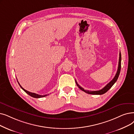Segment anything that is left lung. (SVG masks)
Wrapping results in <instances>:
<instances>
[{"instance_id":"left-lung-1","label":"left lung","mask_w":134,"mask_h":134,"mask_svg":"<svg viewBox=\"0 0 134 134\" xmlns=\"http://www.w3.org/2000/svg\"><path fill=\"white\" fill-rule=\"evenodd\" d=\"M121 54L120 52L119 53V63H118V70L117 72V73L115 74V75L114 76V78L110 81V82L107 84L104 87L103 89H102L101 90H98V91H89V90H84L83 88H81V86H80L77 82V81L75 80V83L77 84V85L79 87V88L80 89H81L82 91H84L86 93H88L89 94H92V95H102L104 93H106L110 88H111V87L114 85V84L116 82V81L117 80L118 77L120 74V69H121Z\"/></svg>"}]
</instances>
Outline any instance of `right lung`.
Listing matches in <instances>:
<instances>
[{
	"label": "right lung",
	"instance_id": "1",
	"mask_svg": "<svg viewBox=\"0 0 134 134\" xmlns=\"http://www.w3.org/2000/svg\"><path fill=\"white\" fill-rule=\"evenodd\" d=\"M17 82H18V81H17ZM18 83H19V85L20 86V87L21 88V89L24 90V91H25L27 94H28L30 96H32V97H34V98H40V97H45V96H48V95H38V94H36V93H33V92H30V91H27V90H26L25 89H24L22 88V87L21 86V85L20 84V83L18 82Z\"/></svg>",
	"mask_w": 134,
	"mask_h": 134
}]
</instances>
